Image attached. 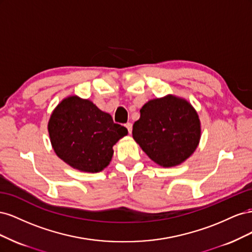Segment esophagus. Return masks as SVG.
I'll return each instance as SVG.
<instances>
[{"instance_id":"34e87169","label":"esophagus","mask_w":252,"mask_h":252,"mask_svg":"<svg viewBox=\"0 0 252 252\" xmlns=\"http://www.w3.org/2000/svg\"><path fill=\"white\" fill-rule=\"evenodd\" d=\"M125 126H126V128L128 129V132H129V133H131V130H132V124H131V123H127V124H125Z\"/></svg>"}]
</instances>
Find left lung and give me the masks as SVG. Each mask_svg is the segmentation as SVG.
<instances>
[{
    "label": "left lung",
    "instance_id": "1",
    "mask_svg": "<svg viewBox=\"0 0 252 252\" xmlns=\"http://www.w3.org/2000/svg\"><path fill=\"white\" fill-rule=\"evenodd\" d=\"M140 112L132 136L155 163L173 167L193 154L201 139V123L191 104L169 94L148 101Z\"/></svg>",
    "mask_w": 252,
    "mask_h": 252
}]
</instances>
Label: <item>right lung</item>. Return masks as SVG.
<instances>
[{"label": "right lung", "instance_id": "right-lung-1", "mask_svg": "<svg viewBox=\"0 0 252 252\" xmlns=\"http://www.w3.org/2000/svg\"><path fill=\"white\" fill-rule=\"evenodd\" d=\"M48 132L61 159L74 169L94 173L109 165L113 145L128 130L91 101L71 95L51 113Z\"/></svg>", "mask_w": 252, "mask_h": 252}]
</instances>
